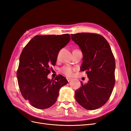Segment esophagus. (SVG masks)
I'll return each mask as SVG.
<instances>
[{
    "mask_svg": "<svg viewBox=\"0 0 131 131\" xmlns=\"http://www.w3.org/2000/svg\"><path fill=\"white\" fill-rule=\"evenodd\" d=\"M67 81H68V82H69L70 81H71V80H72V79L69 78H67Z\"/></svg>",
    "mask_w": 131,
    "mask_h": 131,
    "instance_id": "obj_1",
    "label": "esophagus"
}]
</instances>
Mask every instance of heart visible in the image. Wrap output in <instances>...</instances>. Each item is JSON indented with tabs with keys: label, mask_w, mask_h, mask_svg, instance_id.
Returning a JSON list of instances; mask_svg holds the SVG:
<instances>
[{
	"label": "heart",
	"mask_w": 131,
	"mask_h": 131,
	"mask_svg": "<svg viewBox=\"0 0 131 131\" xmlns=\"http://www.w3.org/2000/svg\"><path fill=\"white\" fill-rule=\"evenodd\" d=\"M57 57H58V55ZM75 68L69 66H65L60 69V72L67 77H71L73 75Z\"/></svg>",
	"instance_id": "b5f03b06"
}]
</instances>
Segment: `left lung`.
I'll return each mask as SVG.
<instances>
[{
    "label": "left lung",
    "mask_w": 131,
    "mask_h": 131,
    "mask_svg": "<svg viewBox=\"0 0 131 131\" xmlns=\"http://www.w3.org/2000/svg\"><path fill=\"white\" fill-rule=\"evenodd\" d=\"M83 54L81 71H86L89 81L75 91L78 103L87 110H95L108 101L115 83V60L106 39L96 33L71 34Z\"/></svg>",
    "instance_id": "left-lung-1"
}]
</instances>
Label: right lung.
<instances>
[{"label": "right lung", "mask_w": 131, "mask_h": 131, "mask_svg": "<svg viewBox=\"0 0 131 131\" xmlns=\"http://www.w3.org/2000/svg\"><path fill=\"white\" fill-rule=\"evenodd\" d=\"M70 40L69 34L36 35L23 48L16 74L22 96L31 106L50 108L56 103L59 89L68 83L61 75L54 80L47 77L51 66L56 64L59 51Z\"/></svg>", "instance_id": "1"}]
</instances>
